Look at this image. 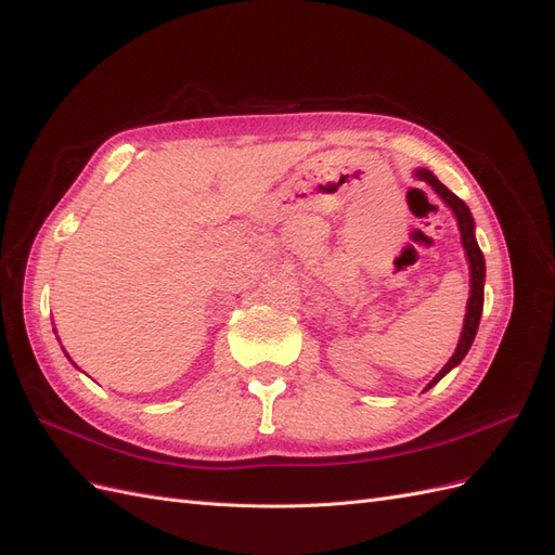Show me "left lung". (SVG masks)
I'll return each mask as SVG.
<instances>
[{
  "mask_svg": "<svg viewBox=\"0 0 555 555\" xmlns=\"http://www.w3.org/2000/svg\"><path fill=\"white\" fill-rule=\"evenodd\" d=\"M416 176L426 180L428 184H433V190L438 192L444 204L453 210V215H456L459 220V229H461V241H463V247L467 251V261H469V273H473V289H469V300H467V314H465V324H463V333H461V340H459V347L456 351H453V357L447 361V365L442 367V371L433 377V382L428 384V389L433 384H438L453 365H459L463 361V357L467 354L469 345H473L475 335H477V328H479V319H481V308H483V278H486V266H483V255L481 249L475 241V222H473V215H469V208L465 206V201L459 198L453 192H449L444 184L435 178L430 171L426 169H418Z\"/></svg>",
  "mask_w": 555,
  "mask_h": 555,
  "instance_id": "8db88e82",
  "label": "left lung"
}]
</instances>
